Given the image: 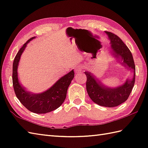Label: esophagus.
I'll return each mask as SVG.
<instances>
[{"mask_svg": "<svg viewBox=\"0 0 148 148\" xmlns=\"http://www.w3.org/2000/svg\"><path fill=\"white\" fill-rule=\"evenodd\" d=\"M82 69L83 68H82V66H78L76 68V72H77V73H80V72H81L82 71Z\"/></svg>", "mask_w": 148, "mask_h": 148, "instance_id": "esophagus-1", "label": "esophagus"}]
</instances>
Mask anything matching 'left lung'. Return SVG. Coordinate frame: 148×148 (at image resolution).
Here are the masks:
<instances>
[{"label": "left lung", "mask_w": 148, "mask_h": 148, "mask_svg": "<svg viewBox=\"0 0 148 148\" xmlns=\"http://www.w3.org/2000/svg\"><path fill=\"white\" fill-rule=\"evenodd\" d=\"M106 33L110 41L111 53L116 60L120 59L121 65L132 72L134 75L132 79L127 78L122 85L111 88L103 85L92 72L86 71V87L93 102L100 106L114 107L119 106L128 99L134 85L136 67L131 52L121 39L110 32L106 31Z\"/></svg>", "instance_id": "left-lung-1"}]
</instances>
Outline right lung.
I'll list each match as a JSON object with an SVG mask.
<instances>
[{"label": "right lung", "instance_id": "obj_1", "mask_svg": "<svg viewBox=\"0 0 148 148\" xmlns=\"http://www.w3.org/2000/svg\"><path fill=\"white\" fill-rule=\"evenodd\" d=\"M31 39L24 44L14 58L12 69V83L16 95L21 103L29 111L36 114H46L58 109L66 99L68 86L74 78L73 70L61 77L47 90L40 93H34L26 90L19 81L17 68L21 55Z\"/></svg>", "mask_w": 148, "mask_h": 148}]
</instances>
